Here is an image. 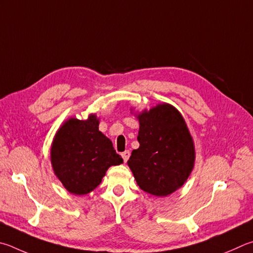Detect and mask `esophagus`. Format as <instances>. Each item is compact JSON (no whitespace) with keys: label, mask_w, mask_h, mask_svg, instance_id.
Returning <instances> with one entry per match:
<instances>
[{"label":"esophagus","mask_w":253,"mask_h":253,"mask_svg":"<svg viewBox=\"0 0 253 253\" xmlns=\"http://www.w3.org/2000/svg\"><path fill=\"white\" fill-rule=\"evenodd\" d=\"M129 156H130V153L128 150H125V151H124V153H122V157L124 159V163L127 162L128 158H129Z\"/></svg>","instance_id":"1"}]
</instances>
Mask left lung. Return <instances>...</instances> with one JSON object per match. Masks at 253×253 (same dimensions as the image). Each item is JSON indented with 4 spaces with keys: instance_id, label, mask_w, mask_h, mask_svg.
Listing matches in <instances>:
<instances>
[{
    "instance_id": "obj_1",
    "label": "left lung",
    "mask_w": 253,
    "mask_h": 253,
    "mask_svg": "<svg viewBox=\"0 0 253 253\" xmlns=\"http://www.w3.org/2000/svg\"><path fill=\"white\" fill-rule=\"evenodd\" d=\"M139 148L127 164L141 190L157 197L172 194L194 169L195 145L185 119L169 104L137 115Z\"/></svg>"
}]
</instances>
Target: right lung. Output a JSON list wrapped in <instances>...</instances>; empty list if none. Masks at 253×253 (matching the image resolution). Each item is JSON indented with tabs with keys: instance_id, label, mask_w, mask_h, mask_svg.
Masks as SVG:
<instances>
[{
	"instance_id": "1",
	"label": "right lung",
	"mask_w": 253,
	"mask_h": 253,
	"mask_svg": "<svg viewBox=\"0 0 253 253\" xmlns=\"http://www.w3.org/2000/svg\"><path fill=\"white\" fill-rule=\"evenodd\" d=\"M95 114L86 121L70 118L59 127L50 147L54 173L71 194L86 195L97 187L111 166L123 164L112 140L98 129Z\"/></svg>"
}]
</instances>
